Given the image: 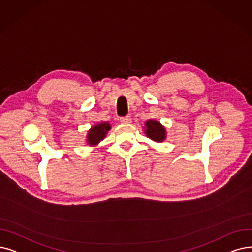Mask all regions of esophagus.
<instances>
[{
	"instance_id": "esophagus-1",
	"label": "esophagus",
	"mask_w": 252,
	"mask_h": 252,
	"mask_svg": "<svg viewBox=\"0 0 252 252\" xmlns=\"http://www.w3.org/2000/svg\"><path fill=\"white\" fill-rule=\"evenodd\" d=\"M120 122L123 123V124H128V123L131 122V118H130V116L121 117V118H120Z\"/></svg>"
}]
</instances>
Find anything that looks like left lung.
<instances>
[{
    "instance_id": "1",
    "label": "left lung",
    "mask_w": 252,
    "mask_h": 252,
    "mask_svg": "<svg viewBox=\"0 0 252 252\" xmlns=\"http://www.w3.org/2000/svg\"><path fill=\"white\" fill-rule=\"evenodd\" d=\"M144 131L147 137L156 143H162L166 138L165 127L157 120L150 119L146 121Z\"/></svg>"
}]
</instances>
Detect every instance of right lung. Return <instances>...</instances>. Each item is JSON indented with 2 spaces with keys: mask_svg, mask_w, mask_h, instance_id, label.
<instances>
[{
  "mask_svg": "<svg viewBox=\"0 0 252 252\" xmlns=\"http://www.w3.org/2000/svg\"><path fill=\"white\" fill-rule=\"evenodd\" d=\"M110 129H112V126H110L109 122H100L93 125L89 129L88 134L86 136L87 144L91 147L97 146L105 138Z\"/></svg>",
  "mask_w": 252,
  "mask_h": 252,
  "instance_id": "obj_1",
  "label": "right lung"
}]
</instances>
